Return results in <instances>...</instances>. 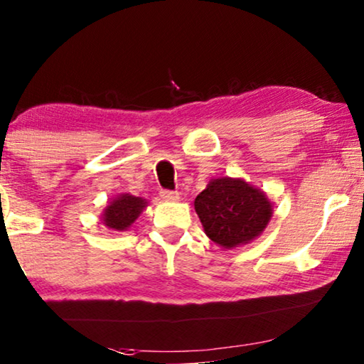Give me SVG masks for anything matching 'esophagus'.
Instances as JSON below:
<instances>
[{"instance_id": "34e87169", "label": "esophagus", "mask_w": 364, "mask_h": 364, "mask_svg": "<svg viewBox=\"0 0 364 364\" xmlns=\"http://www.w3.org/2000/svg\"><path fill=\"white\" fill-rule=\"evenodd\" d=\"M160 196L161 199H165V201H176V199H180V193L171 191V189H161Z\"/></svg>"}]
</instances>
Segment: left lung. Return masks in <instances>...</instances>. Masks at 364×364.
<instances>
[{
    "mask_svg": "<svg viewBox=\"0 0 364 364\" xmlns=\"http://www.w3.org/2000/svg\"><path fill=\"white\" fill-rule=\"evenodd\" d=\"M209 239L231 249L262 234L272 216L267 196L242 180L218 178L194 199Z\"/></svg>",
    "mask_w": 364,
    "mask_h": 364,
    "instance_id": "left-lung-1",
    "label": "left lung"
}]
</instances>
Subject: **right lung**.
<instances>
[{
  "mask_svg": "<svg viewBox=\"0 0 364 364\" xmlns=\"http://www.w3.org/2000/svg\"><path fill=\"white\" fill-rule=\"evenodd\" d=\"M145 206V199L132 196V194H122L107 206L104 213V224L107 228L115 229V231H125L127 228L132 226Z\"/></svg>",
  "mask_w": 364,
  "mask_h": 364,
  "instance_id": "obj_1",
  "label": "right lung"
}]
</instances>
